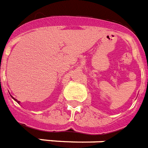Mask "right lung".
I'll use <instances>...</instances> for the list:
<instances>
[{"label":"right lung","mask_w":148,"mask_h":148,"mask_svg":"<svg viewBox=\"0 0 148 148\" xmlns=\"http://www.w3.org/2000/svg\"><path fill=\"white\" fill-rule=\"evenodd\" d=\"M12 98H13V97H12ZM13 99H14V98H13ZM15 99V100H16V101L17 102V103H19V101H18V100H17V99Z\"/></svg>","instance_id":"right-lung-1"}]
</instances>
